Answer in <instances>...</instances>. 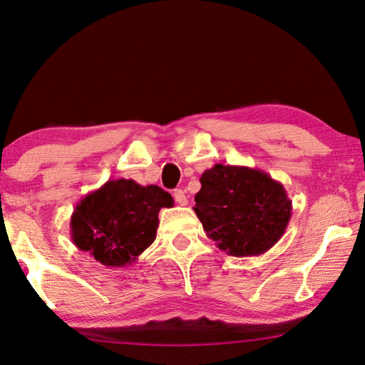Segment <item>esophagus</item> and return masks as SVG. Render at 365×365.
<instances>
[{"mask_svg": "<svg viewBox=\"0 0 365 365\" xmlns=\"http://www.w3.org/2000/svg\"><path fill=\"white\" fill-rule=\"evenodd\" d=\"M174 200H175L177 205H180V206H187L188 205L187 195H185V191L180 190V188L174 190Z\"/></svg>", "mask_w": 365, "mask_h": 365, "instance_id": "esophagus-1", "label": "esophagus"}]
</instances>
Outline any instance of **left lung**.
<instances>
[{
    "instance_id": "8db88e82",
    "label": "left lung",
    "mask_w": 365,
    "mask_h": 365,
    "mask_svg": "<svg viewBox=\"0 0 365 365\" xmlns=\"http://www.w3.org/2000/svg\"><path fill=\"white\" fill-rule=\"evenodd\" d=\"M200 182L193 209L220 251L235 257L261 256L285 233L292 200L264 170L215 164Z\"/></svg>"
}]
</instances>
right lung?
I'll use <instances>...</instances> for the list:
<instances>
[{
	"label": "right lung",
	"instance_id": "add662e5",
	"mask_svg": "<svg viewBox=\"0 0 365 365\" xmlns=\"http://www.w3.org/2000/svg\"><path fill=\"white\" fill-rule=\"evenodd\" d=\"M172 205V196L158 185L108 180L77 202L72 242L106 267L130 265L156 240L160 209Z\"/></svg>",
	"mask_w": 365,
	"mask_h": 365
}]
</instances>
